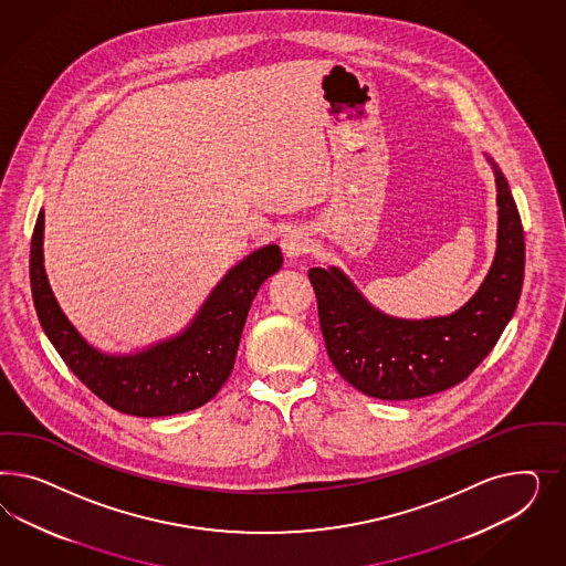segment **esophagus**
<instances>
[{"instance_id": "34e87169", "label": "esophagus", "mask_w": 566, "mask_h": 566, "mask_svg": "<svg viewBox=\"0 0 566 566\" xmlns=\"http://www.w3.org/2000/svg\"><path fill=\"white\" fill-rule=\"evenodd\" d=\"M280 244H282V251H284L286 258H301V255H305L308 251L307 232L301 230V228H292V230H289V232L282 237Z\"/></svg>"}]
</instances>
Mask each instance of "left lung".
Here are the masks:
<instances>
[{
	"label": "left lung",
	"mask_w": 566,
	"mask_h": 566,
	"mask_svg": "<svg viewBox=\"0 0 566 566\" xmlns=\"http://www.w3.org/2000/svg\"><path fill=\"white\" fill-rule=\"evenodd\" d=\"M496 176V258L480 291L446 317L400 319L374 307L338 268H311L319 326L338 374L379 400H411L461 384L490 355L523 289L525 239L504 174Z\"/></svg>",
	"instance_id": "1"
}]
</instances>
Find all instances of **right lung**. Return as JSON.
<instances>
[{
	"instance_id": "obj_1",
	"label": "right lung",
	"mask_w": 566,
	"mask_h": 566,
	"mask_svg": "<svg viewBox=\"0 0 566 566\" xmlns=\"http://www.w3.org/2000/svg\"><path fill=\"white\" fill-rule=\"evenodd\" d=\"M43 228L41 209L31 240V291L41 327L93 395L135 417L192 411L220 392L259 286L282 268L280 247H261L223 275L180 334L133 355H107L86 343L57 305L43 265Z\"/></svg>"
}]
</instances>
